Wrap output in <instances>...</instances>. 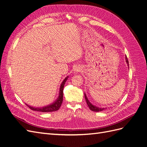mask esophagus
<instances>
[{"label": "esophagus", "instance_id": "obj_1", "mask_svg": "<svg viewBox=\"0 0 147 147\" xmlns=\"http://www.w3.org/2000/svg\"><path fill=\"white\" fill-rule=\"evenodd\" d=\"M81 70H82V69L80 67H75V69H74V72H80L81 71Z\"/></svg>", "mask_w": 147, "mask_h": 147}]
</instances>
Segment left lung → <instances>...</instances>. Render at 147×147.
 Listing matches in <instances>:
<instances>
[{
	"label": "left lung",
	"instance_id": "left-lung-1",
	"mask_svg": "<svg viewBox=\"0 0 147 147\" xmlns=\"http://www.w3.org/2000/svg\"><path fill=\"white\" fill-rule=\"evenodd\" d=\"M126 63H127V65H129V61H128L127 57H126ZM84 97H85V100L86 101V103L89 107V108H90V109L91 110L93 111V112H100V111H102V110L106 109V108H100V107H96L95 105H93L92 104L90 103V102L88 100L85 94H84Z\"/></svg>",
	"mask_w": 147,
	"mask_h": 147
}]
</instances>
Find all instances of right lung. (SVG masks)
<instances>
[{
  "label": "right lung",
  "instance_id": "1",
  "mask_svg": "<svg viewBox=\"0 0 147 147\" xmlns=\"http://www.w3.org/2000/svg\"><path fill=\"white\" fill-rule=\"evenodd\" d=\"M68 77H67L64 80V81L62 83L61 85L60 86V90H59V96L58 97V98L55 101L54 103H53L52 104H50V105L43 107L42 108H35L33 107H31L28 105V104L26 105H27L29 109L31 110H32L34 111H37V112H55V111H57V110H59L60 108V107L61 106L62 103H63V89L64 86V84L65 82L67 80Z\"/></svg>",
  "mask_w": 147,
  "mask_h": 147
}]
</instances>
